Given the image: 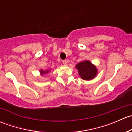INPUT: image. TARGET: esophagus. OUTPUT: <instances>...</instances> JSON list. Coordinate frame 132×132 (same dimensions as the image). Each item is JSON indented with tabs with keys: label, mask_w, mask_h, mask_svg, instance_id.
I'll return each mask as SVG.
<instances>
[{
	"label": "esophagus",
	"mask_w": 132,
	"mask_h": 132,
	"mask_svg": "<svg viewBox=\"0 0 132 132\" xmlns=\"http://www.w3.org/2000/svg\"><path fill=\"white\" fill-rule=\"evenodd\" d=\"M62 63H63L64 65L66 66V65H67V61H66V60H64V61H62Z\"/></svg>",
	"instance_id": "esophagus-1"
}]
</instances>
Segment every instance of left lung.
<instances>
[{
	"mask_svg": "<svg viewBox=\"0 0 132 132\" xmlns=\"http://www.w3.org/2000/svg\"><path fill=\"white\" fill-rule=\"evenodd\" d=\"M78 70V74L83 80H90L93 79L98 73L96 68L89 61H84L79 62L75 66Z\"/></svg>",
	"mask_w": 132,
	"mask_h": 132,
	"instance_id": "1",
	"label": "left lung"
}]
</instances>
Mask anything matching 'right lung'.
Instances as JSON below:
<instances>
[{
	"label": "right lung",
	"mask_w": 132,
	"mask_h": 132,
	"mask_svg": "<svg viewBox=\"0 0 132 132\" xmlns=\"http://www.w3.org/2000/svg\"><path fill=\"white\" fill-rule=\"evenodd\" d=\"M50 71V70H46V71H44V70H40V73H41V75H43V74H45V73H48V71Z\"/></svg>",
	"instance_id": "add662e5"
}]
</instances>
